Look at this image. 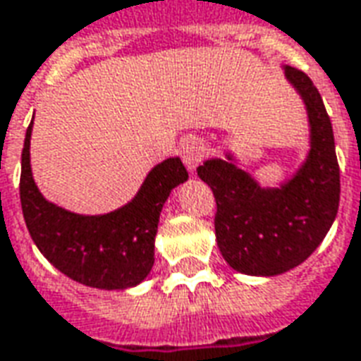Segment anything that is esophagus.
Here are the masks:
<instances>
[{"instance_id": "esophagus-1", "label": "esophagus", "mask_w": 361, "mask_h": 361, "mask_svg": "<svg viewBox=\"0 0 361 361\" xmlns=\"http://www.w3.org/2000/svg\"><path fill=\"white\" fill-rule=\"evenodd\" d=\"M181 160H183V164L188 166V170H195L197 166L203 162V157H204V147L203 142L195 139V137H191L188 141L181 142Z\"/></svg>"}]
</instances>
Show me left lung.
<instances>
[{"mask_svg":"<svg viewBox=\"0 0 361 361\" xmlns=\"http://www.w3.org/2000/svg\"><path fill=\"white\" fill-rule=\"evenodd\" d=\"M284 71L305 102L311 127L310 154L294 178L280 188H261L232 154L197 168L216 199L214 232L222 257L253 276L302 265L333 226L341 201V170L323 98L303 71L290 66Z\"/></svg>","mask_w":361,"mask_h":361,"instance_id":"left-lung-1","label":"left lung"}]
</instances>
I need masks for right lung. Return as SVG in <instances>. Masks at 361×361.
<instances>
[{"label":"right lung","mask_w":361,"mask_h":361,"mask_svg":"<svg viewBox=\"0 0 361 361\" xmlns=\"http://www.w3.org/2000/svg\"><path fill=\"white\" fill-rule=\"evenodd\" d=\"M30 133L20 157V207L30 238L58 271L85 286L126 290L154 265V235L166 199L188 180L180 158L154 166L131 203L100 216L75 214L46 201L30 170Z\"/></svg>","instance_id":"right-lung-1"}]
</instances>
